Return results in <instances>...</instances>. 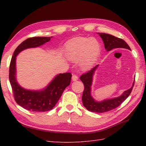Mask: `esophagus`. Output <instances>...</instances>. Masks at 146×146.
<instances>
[{
	"instance_id": "esophagus-1",
	"label": "esophagus",
	"mask_w": 146,
	"mask_h": 146,
	"mask_svg": "<svg viewBox=\"0 0 146 146\" xmlns=\"http://www.w3.org/2000/svg\"><path fill=\"white\" fill-rule=\"evenodd\" d=\"M72 80L73 82L77 81L78 80V77L77 76H76V75H73L72 77Z\"/></svg>"
}]
</instances>
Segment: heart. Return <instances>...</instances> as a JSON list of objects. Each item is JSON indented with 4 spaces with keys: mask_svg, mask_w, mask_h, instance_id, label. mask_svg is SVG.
<instances>
[{
    "mask_svg": "<svg viewBox=\"0 0 146 146\" xmlns=\"http://www.w3.org/2000/svg\"><path fill=\"white\" fill-rule=\"evenodd\" d=\"M100 50V44L96 38L78 37L67 43L65 55L72 62L79 61V66L82 70H88L96 62Z\"/></svg>",
    "mask_w": 146,
    "mask_h": 146,
    "instance_id": "b5f03b06",
    "label": "heart"
}]
</instances>
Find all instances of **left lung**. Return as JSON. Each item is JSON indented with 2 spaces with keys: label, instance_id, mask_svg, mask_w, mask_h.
Segmentation results:
<instances>
[{
  "label": "left lung",
  "instance_id": "8db88e82",
  "mask_svg": "<svg viewBox=\"0 0 146 146\" xmlns=\"http://www.w3.org/2000/svg\"><path fill=\"white\" fill-rule=\"evenodd\" d=\"M102 39L104 46L107 52L114 48H122L131 50L129 46L123 39L117 38L113 35L104 33H98ZM99 67V64L96 65L90 71L83 74L80 77V80L84 84L85 89L83 92L82 102L83 106L88 111L95 113H104L117 108L129 97L133 88L135 80L130 89L125 91L123 93L117 98L104 99L98 101L95 100L91 95V86L93 81V77L96 69Z\"/></svg>",
  "mask_w": 146,
  "mask_h": 146
}]
</instances>
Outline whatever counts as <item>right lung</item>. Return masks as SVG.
<instances>
[{
  "label": "right lung",
  "mask_w": 146,
  "mask_h": 146,
  "mask_svg": "<svg viewBox=\"0 0 146 146\" xmlns=\"http://www.w3.org/2000/svg\"><path fill=\"white\" fill-rule=\"evenodd\" d=\"M50 37H34L26 39L17 47L13 55L9 70V79L16 103L24 108L35 112H44L54 108L65 88L70 85L72 74H58L41 90H28L22 87L17 80L16 56L30 48L40 47L50 40Z\"/></svg>",
  "instance_id": "right-lung-1"
}]
</instances>
